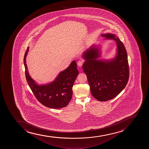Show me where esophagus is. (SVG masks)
Returning <instances> with one entry per match:
<instances>
[{
    "instance_id": "obj_1",
    "label": "esophagus",
    "mask_w": 149,
    "mask_h": 149,
    "mask_svg": "<svg viewBox=\"0 0 149 149\" xmlns=\"http://www.w3.org/2000/svg\"><path fill=\"white\" fill-rule=\"evenodd\" d=\"M83 63H84V61H78V63H77V65H78V66H79V67H81V66H82Z\"/></svg>"
}]
</instances>
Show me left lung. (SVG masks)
<instances>
[{"label":"left lung","instance_id":"obj_1","mask_svg":"<svg viewBox=\"0 0 149 149\" xmlns=\"http://www.w3.org/2000/svg\"><path fill=\"white\" fill-rule=\"evenodd\" d=\"M104 40H114L116 55L109 60H100V47L93 45L82 55L86 60L83 65L92 96L99 101L115 98L124 89L129 78L127 51L123 42L116 35L103 34Z\"/></svg>","mask_w":149,"mask_h":149}]
</instances>
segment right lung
I'll list each match as a JSON object with an SVG mask.
<instances>
[{
  "instance_id": "add662e5",
  "label": "right lung",
  "mask_w": 149,
  "mask_h": 149,
  "mask_svg": "<svg viewBox=\"0 0 149 149\" xmlns=\"http://www.w3.org/2000/svg\"><path fill=\"white\" fill-rule=\"evenodd\" d=\"M29 49L28 47L25 53L23 62L26 80L36 98L43 106L51 109H61L66 107L72 98V87L79 74L76 61H72L51 83L39 85L30 77L28 71L26 58Z\"/></svg>"
}]
</instances>
